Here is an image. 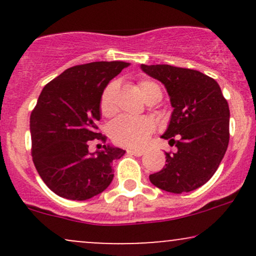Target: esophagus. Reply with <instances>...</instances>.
<instances>
[{
  "label": "esophagus",
  "mask_w": 256,
  "mask_h": 256,
  "mask_svg": "<svg viewBox=\"0 0 256 256\" xmlns=\"http://www.w3.org/2000/svg\"><path fill=\"white\" fill-rule=\"evenodd\" d=\"M128 152L131 155H134V156H142L146 152L143 149H128Z\"/></svg>",
  "instance_id": "34e87169"
}]
</instances>
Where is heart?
Here are the masks:
<instances>
[{"label": "heart", "mask_w": 256, "mask_h": 256, "mask_svg": "<svg viewBox=\"0 0 256 256\" xmlns=\"http://www.w3.org/2000/svg\"><path fill=\"white\" fill-rule=\"evenodd\" d=\"M140 95L146 102H156L161 98V89L154 82L142 79L137 83ZM118 82H110L102 91L100 98V112L104 116H110L116 112V96H118ZM155 128V122L150 118H128L120 116L112 122L110 134L114 143L119 146L138 148L146 142Z\"/></svg>", "instance_id": "heart-1"}]
</instances>
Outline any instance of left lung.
<instances>
[{
    "label": "left lung",
    "mask_w": 256,
    "mask_h": 256,
    "mask_svg": "<svg viewBox=\"0 0 256 256\" xmlns=\"http://www.w3.org/2000/svg\"><path fill=\"white\" fill-rule=\"evenodd\" d=\"M140 68L167 89L173 112L162 138L177 146L176 152H166L165 167L149 179L165 192H192L212 178L228 149V101L213 78L195 70L170 64Z\"/></svg>",
    "instance_id": "left-lung-1"
}]
</instances>
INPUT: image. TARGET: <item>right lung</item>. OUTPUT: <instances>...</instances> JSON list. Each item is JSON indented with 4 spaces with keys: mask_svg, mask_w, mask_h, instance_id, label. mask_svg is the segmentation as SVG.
Masks as SVG:
<instances>
[{
    "mask_svg": "<svg viewBox=\"0 0 256 256\" xmlns=\"http://www.w3.org/2000/svg\"><path fill=\"white\" fill-rule=\"evenodd\" d=\"M128 64L98 61L77 64L43 88L30 116L31 154L38 174L61 198L84 201L113 180L114 160L125 150L106 146L98 131L102 91ZM105 149L91 154L89 140Z\"/></svg>",
    "mask_w": 256,
    "mask_h": 256,
    "instance_id": "obj_1",
    "label": "right lung"
}]
</instances>
